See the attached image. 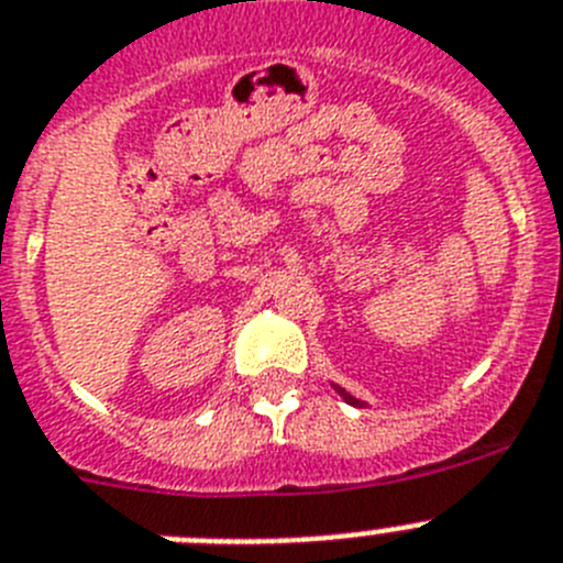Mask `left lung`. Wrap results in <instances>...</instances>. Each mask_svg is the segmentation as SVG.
I'll return each mask as SVG.
<instances>
[{
  "mask_svg": "<svg viewBox=\"0 0 563 563\" xmlns=\"http://www.w3.org/2000/svg\"><path fill=\"white\" fill-rule=\"evenodd\" d=\"M332 389H335L338 395L343 397V402H350V406H355V409H361V406H363V400H357V397H352L350 391H346V389H341V386H338V383H332Z\"/></svg>",
  "mask_w": 563,
  "mask_h": 563,
  "instance_id": "obj_1",
  "label": "left lung"
}]
</instances>
